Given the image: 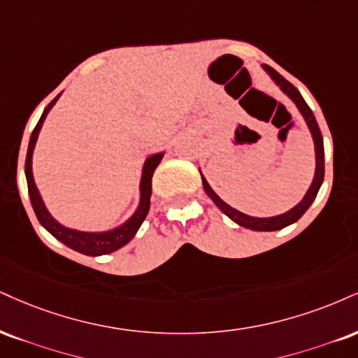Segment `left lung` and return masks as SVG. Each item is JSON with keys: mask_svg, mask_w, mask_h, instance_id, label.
<instances>
[{"mask_svg": "<svg viewBox=\"0 0 358 358\" xmlns=\"http://www.w3.org/2000/svg\"><path fill=\"white\" fill-rule=\"evenodd\" d=\"M264 70L268 73L270 76H272V80L280 86V88H282V92L288 94V96L294 100L295 105L299 106L300 113L303 115V118L308 124L310 131H312L313 143H315L317 168H315V176H313V182H312V185H310L307 195L303 196V200L300 201L299 205L294 206L292 210H288L287 213L277 215V217H272V218H257V217H248V215L238 212V210L231 208L230 205L225 203V201H223L222 198L212 190V188H210L208 182H206L203 176H201V182H203V190L206 192V195L212 198L213 203L217 205L228 218H231L235 223H238L240 227L250 228V230H253V231H275V230H282V228L295 223L305 212H307V210L310 208V205L313 203L318 190H320L322 183H324V175H325L324 155H325V152H324V138H322V131H320V128H318L315 116H313L312 110H310V106L305 103L303 96L300 94L299 90H296L295 86L290 83V81H287L285 78H283V76L280 75L277 70H273L272 66H268V64H264Z\"/></svg>", "mask_w": 358, "mask_h": 358, "instance_id": "left-lung-1", "label": "left lung"}]
</instances>
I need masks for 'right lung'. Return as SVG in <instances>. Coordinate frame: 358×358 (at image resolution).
<instances>
[{"mask_svg":"<svg viewBox=\"0 0 358 358\" xmlns=\"http://www.w3.org/2000/svg\"><path fill=\"white\" fill-rule=\"evenodd\" d=\"M58 98L59 94L50 103L48 106H46L45 111H43L40 122H38L36 127H34L31 138H29L27 163H24V173H27L29 200H31V206L34 213H36V218L56 240H59V242L66 245V247L76 250V252L83 253V255H90V257L106 255V253L115 252V250L122 248L130 242L138 231V228H140L141 223H143L146 215H148L150 196H152V176L155 173V170H157V166L160 165L163 153L152 155V157L146 158L143 165V173H141V182H140V195H141L140 205H138L135 215H133L130 220L124 222L122 227L113 228V230L110 231H101V234H88V231H78V230H71V228L63 227L62 223L56 222L50 215L48 210H46V206L43 203L40 196V192H38L36 185H34L33 171H31V158H33L34 145H36V140H38V133L41 130L46 115H48V111L53 108V105Z\"/></svg>","mask_w":358,"mask_h":358,"instance_id":"obj_1","label":"right lung"}]
</instances>
